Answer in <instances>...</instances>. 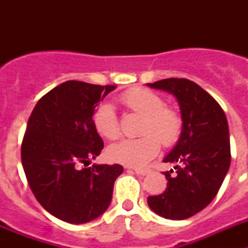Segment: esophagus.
<instances>
[{
  "instance_id": "obj_1",
  "label": "esophagus",
  "mask_w": 248,
  "mask_h": 248,
  "mask_svg": "<svg viewBox=\"0 0 248 248\" xmlns=\"http://www.w3.org/2000/svg\"><path fill=\"white\" fill-rule=\"evenodd\" d=\"M133 171H134L135 174L141 175V176H144V175L148 174L149 170H148V169H133Z\"/></svg>"
}]
</instances>
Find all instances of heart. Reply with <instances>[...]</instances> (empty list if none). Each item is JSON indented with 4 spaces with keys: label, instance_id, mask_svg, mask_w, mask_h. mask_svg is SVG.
<instances>
[{
    "label": "heart",
    "instance_id": "b5f03b06",
    "mask_svg": "<svg viewBox=\"0 0 248 248\" xmlns=\"http://www.w3.org/2000/svg\"><path fill=\"white\" fill-rule=\"evenodd\" d=\"M120 102L129 110L143 117L137 139H124L108 148L111 161L126 166H143L148 164L163 145L175 144L180 137V115L171 108L164 107L163 99L154 92L135 88L125 92ZM93 125L99 135L109 140L117 139L120 134L117 113L110 103H103L93 114Z\"/></svg>",
    "mask_w": 248,
    "mask_h": 248
}]
</instances>
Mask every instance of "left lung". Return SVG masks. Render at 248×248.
<instances>
[{
    "mask_svg": "<svg viewBox=\"0 0 248 248\" xmlns=\"http://www.w3.org/2000/svg\"><path fill=\"white\" fill-rule=\"evenodd\" d=\"M148 87L174 95L180 108L183 128L176 145L164 157L175 164L165 171L168 187L149 196L155 214L169 220H185L200 212L215 199L231 163L226 115L216 100L189 79L168 78Z\"/></svg>",
    "mask_w": 248,
    "mask_h": 248,
    "instance_id": "obj_1",
    "label": "left lung"
}]
</instances>
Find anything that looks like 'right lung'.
Masks as SVG:
<instances>
[{"label":"right lung","mask_w":248,"mask_h":248,"mask_svg":"<svg viewBox=\"0 0 248 248\" xmlns=\"http://www.w3.org/2000/svg\"><path fill=\"white\" fill-rule=\"evenodd\" d=\"M114 89L68 80L41 98L28 119L21 148L26 177L38 202L64 222L87 223L104 214L123 172L118 164L83 168L103 150L93 114Z\"/></svg>","instance_id":"obj_1"}]
</instances>
